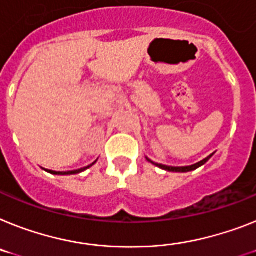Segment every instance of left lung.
I'll return each mask as SVG.
<instances>
[{
  "mask_svg": "<svg viewBox=\"0 0 256 256\" xmlns=\"http://www.w3.org/2000/svg\"><path fill=\"white\" fill-rule=\"evenodd\" d=\"M212 156H214V154H210V156H207V158H203V160L199 161V162H196V164L188 165V166H168V165H162V164H158V162H154V161L150 160V158H147V161H150L151 164L156 165L158 168L164 169V170H166V172H177V173H186V172H191V170H195V169H198V168H200L202 165H204L206 162H207V161L212 158Z\"/></svg>",
  "mask_w": 256,
  "mask_h": 256,
  "instance_id": "obj_1",
  "label": "left lung"
}]
</instances>
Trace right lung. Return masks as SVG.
Wrapping results in <instances>:
<instances>
[{
  "instance_id": "add662e5",
  "label": "right lung",
  "mask_w": 256,
  "mask_h": 256,
  "mask_svg": "<svg viewBox=\"0 0 256 256\" xmlns=\"http://www.w3.org/2000/svg\"><path fill=\"white\" fill-rule=\"evenodd\" d=\"M98 161V160H96ZM96 161H94L92 164H90L88 166H84V168H80V169H76V170H68V172H56V170H49V169H45L46 172H49L50 174H56V176H70V174H78V173H82V172H84L86 169L91 168L92 165L96 164Z\"/></svg>"
}]
</instances>
